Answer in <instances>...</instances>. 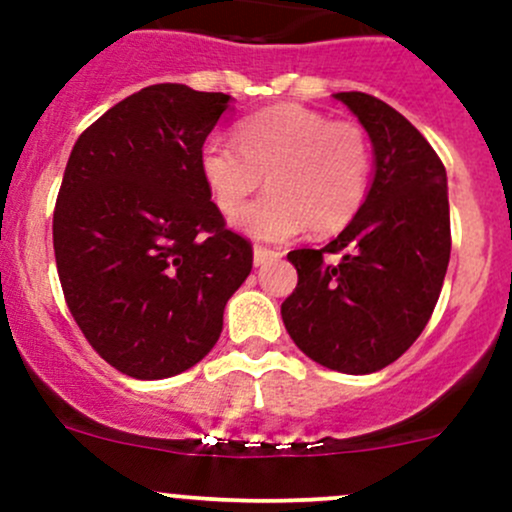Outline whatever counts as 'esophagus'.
<instances>
[{
    "label": "esophagus",
    "instance_id": "34e87169",
    "mask_svg": "<svg viewBox=\"0 0 512 512\" xmlns=\"http://www.w3.org/2000/svg\"><path fill=\"white\" fill-rule=\"evenodd\" d=\"M280 257H282V252L267 250V247H255V252H252V262H255V267L267 265V262H272V260H280Z\"/></svg>",
    "mask_w": 512,
    "mask_h": 512
}]
</instances>
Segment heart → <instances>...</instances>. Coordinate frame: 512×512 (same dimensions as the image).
Masks as SVG:
<instances>
[{
  "label": "heart",
  "instance_id": "1",
  "mask_svg": "<svg viewBox=\"0 0 512 512\" xmlns=\"http://www.w3.org/2000/svg\"><path fill=\"white\" fill-rule=\"evenodd\" d=\"M371 165L359 123L297 103L240 121L235 143L210 138L200 148V175L223 215H235L265 175L270 193L235 218L237 230L262 242H285L307 227L319 237L344 230L369 195Z\"/></svg>",
  "mask_w": 512,
  "mask_h": 512
}]
</instances>
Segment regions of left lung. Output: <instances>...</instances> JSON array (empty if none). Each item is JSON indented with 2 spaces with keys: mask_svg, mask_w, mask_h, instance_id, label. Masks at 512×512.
<instances>
[{
  "mask_svg": "<svg viewBox=\"0 0 512 512\" xmlns=\"http://www.w3.org/2000/svg\"><path fill=\"white\" fill-rule=\"evenodd\" d=\"M334 98L369 133L374 180L337 240L287 255L299 280L282 302V322L317 364L371 374L416 342L441 294L451 257L446 168L389 103L361 91Z\"/></svg>",
  "mask_w": 512,
  "mask_h": 512,
  "instance_id": "1",
  "label": "left lung"
}]
</instances>
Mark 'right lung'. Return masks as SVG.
<instances>
[{"label": "right lung", "mask_w": 512, "mask_h": 512, "mask_svg": "<svg viewBox=\"0 0 512 512\" xmlns=\"http://www.w3.org/2000/svg\"><path fill=\"white\" fill-rule=\"evenodd\" d=\"M227 94L146 86L91 123L66 163L54 255L71 317L113 369L168 379L223 332L252 245L227 230L200 175V148Z\"/></svg>", "instance_id": "obj_1"}]
</instances>
